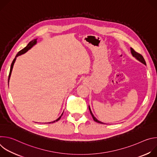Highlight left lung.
I'll return each instance as SVG.
<instances>
[{
    "label": "left lung",
    "instance_id": "8db88e82",
    "mask_svg": "<svg viewBox=\"0 0 157 157\" xmlns=\"http://www.w3.org/2000/svg\"><path fill=\"white\" fill-rule=\"evenodd\" d=\"M130 51H131V53H132V56H133V57H135L137 60H139V61H140L141 63H142L143 64H144L146 65V62H145V59H144V57L142 56V55H140V53L136 52L132 48H130ZM89 111H90V113H91V116H92V117H93V119H94V121H96V122H98V123H100V124H104V123H102V122H100L99 121H98V120L94 116V115L93 114L92 112H91V108H90V107H89Z\"/></svg>",
    "mask_w": 157,
    "mask_h": 157
}]
</instances>
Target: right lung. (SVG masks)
I'll use <instances>...</instances> for the list:
<instances>
[{"mask_svg":"<svg viewBox=\"0 0 157 157\" xmlns=\"http://www.w3.org/2000/svg\"><path fill=\"white\" fill-rule=\"evenodd\" d=\"M36 40H37V39H35V40H33L31 41L30 42H29V43L27 44V46L26 47H25L24 49H22V50H20V52H18V53L17 54V55H16L15 58L13 59V61H12V64H11L10 70V73H9V79H8L9 82V79H10V75H11V73H12V71L13 66V64H14V63H15V60H16L17 57V56H20V55H22V54H24V53H26V52H27L29 50H30V48H31L33 45H35V44L36 43ZM63 114V113H62V114L61 115V116H60L59 118H58L56 121H53V122H49V124H50V123H54V122H57L58 121H59V120L61 119V116H62Z\"/></svg>","mask_w":157,"mask_h":157,"instance_id":"obj_1","label":"right lung"}]
</instances>
